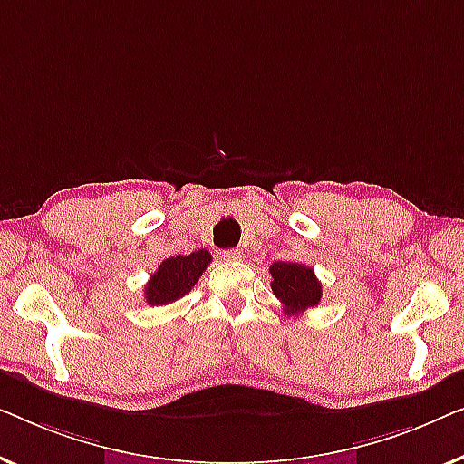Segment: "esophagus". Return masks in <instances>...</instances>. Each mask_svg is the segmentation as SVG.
I'll list each match as a JSON object with an SVG mask.
<instances>
[{
	"instance_id": "esophagus-1",
	"label": "esophagus",
	"mask_w": 464,
	"mask_h": 464,
	"mask_svg": "<svg viewBox=\"0 0 464 464\" xmlns=\"http://www.w3.org/2000/svg\"><path fill=\"white\" fill-rule=\"evenodd\" d=\"M223 258L227 260V263H237V260L244 258V252H241L239 247H231V250L223 252Z\"/></svg>"
}]
</instances>
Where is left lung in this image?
I'll list each match as a JSON object with an SVG mask.
<instances>
[{
	"label": "left lung",
	"instance_id": "8db88e82",
	"mask_svg": "<svg viewBox=\"0 0 464 464\" xmlns=\"http://www.w3.org/2000/svg\"><path fill=\"white\" fill-rule=\"evenodd\" d=\"M273 277L271 290L282 300L285 315H298L311 306H317L322 300V284L315 277L311 266L298 263H273L269 266Z\"/></svg>",
	"mask_w": 464,
	"mask_h": 464
}]
</instances>
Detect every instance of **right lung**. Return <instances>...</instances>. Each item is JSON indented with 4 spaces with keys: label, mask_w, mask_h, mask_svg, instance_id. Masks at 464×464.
Returning a JSON list of instances; mask_svg holds the SVG:
<instances>
[{
    "label": "right lung",
    "mask_w": 464,
    "mask_h": 464,
    "mask_svg": "<svg viewBox=\"0 0 464 464\" xmlns=\"http://www.w3.org/2000/svg\"><path fill=\"white\" fill-rule=\"evenodd\" d=\"M210 263L212 254L208 250H195L187 256L166 258L147 282L145 300L151 306H161L182 298L199 282Z\"/></svg>",
    "instance_id": "right-lung-1"
}]
</instances>
